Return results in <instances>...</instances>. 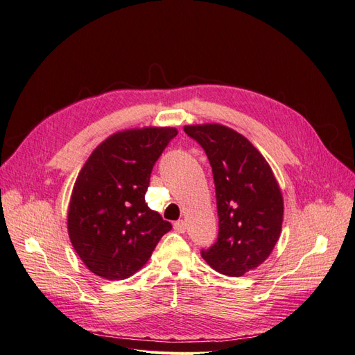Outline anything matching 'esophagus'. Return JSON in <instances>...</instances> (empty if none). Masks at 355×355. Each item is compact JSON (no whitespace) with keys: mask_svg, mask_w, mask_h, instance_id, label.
Returning <instances> with one entry per match:
<instances>
[{"mask_svg":"<svg viewBox=\"0 0 355 355\" xmlns=\"http://www.w3.org/2000/svg\"><path fill=\"white\" fill-rule=\"evenodd\" d=\"M173 228H175V231H178L179 234H184V232L187 231V222H185V220H178V222H175Z\"/></svg>","mask_w":355,"mask_h":355,"instance_id":"34e87169","label":"esophagus"}]
</instances>
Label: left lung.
<instances>
[{"label": "left lung", "mask_w": 355, "mask_h": 355, "mask_svg": "<svg viewBox=\"0 0 355 355\" xmlns=\"http://www.w3.org/2000/svg\"><path fill=\"white\" fill-rule=\"evenodd\" d=\"M184 130L206 151L216 188L218 241L201 256L214 271L241 277L263 263L280 239V185L263 155L239 132L216 123Z\"/></svg>", "instance_id": "8db88e82"}]
</instances>
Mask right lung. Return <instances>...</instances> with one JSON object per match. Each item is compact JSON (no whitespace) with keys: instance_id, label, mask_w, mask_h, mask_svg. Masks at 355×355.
<instances>
[{"instance_id":"obj_1","label":"right lung","mask_w":355,"mask_h":355,"mask_svg":"<svg viewBox=\"0 0 355 355\" xmlns=\"http://www.w3.org/2000/svg\"><path fill=\"white\" fill-rule=\"evenodd\" d=\"M176 135L175 127L116 132L80 170L68 206V234L93 274L106 280L132 277L171 230L148 207L145 194L155 161Z\"/></svg>"}]
</instances>
